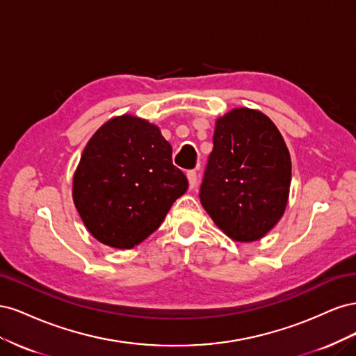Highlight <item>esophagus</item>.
Instances as JSON below:
<instances>
[{
	"label": "esophagus",
	"mask_w": 356,
	"mask_h": 356,
	"mask_svg": "<svg viewBox=\"0 0 356 356\" xmlns=\"http://www.w3.org/2000/svg\"><path fill=\"white\" fill-rule=\"evenodd\" d=\"M187 178H188L190 188H195L196 184H197V174H196V170H188V172H187Z\"/></svg>",
	"instance_id": "1"
}]
</instances>
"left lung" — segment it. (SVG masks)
Masks as SVG:
<instances>
[{
  "label": "left lung",
  "instance_id": "left-lung-1",
  "mask_svg": "<svg viewBox=\"0 0 356 356\" xmlns=\"http://www.w3.org/2000/svg\"><path fill=\"white\" fill-rule=\"evenodd\" d=\"M199 197L218 227L239 242L263 238L281 220L291 157L281 132L260 111L236 108L218 118Z\"/></svg>",
  "mask_w": 356,
  "mask_h": 356
}]
</instances>
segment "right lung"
Listing matches in <instances>:
<instances>
[{
	"label": "right lung",
	"mask_w": 356,
	"mask_h": 356,
	"mask_svg": "<svg viewBox=\"0 0 356 356\" xmlns=\"http://www.w3.org/2000/svg\"><path fill=\"white\" fill-rule=\"evenodd\" d=\"M187 188L160 129L124 114L101 126L86 145L72 199L95 239L131 250L159 229Z\"/></svg>",
	"instance_id": "add662e5"
}]
</instances>
